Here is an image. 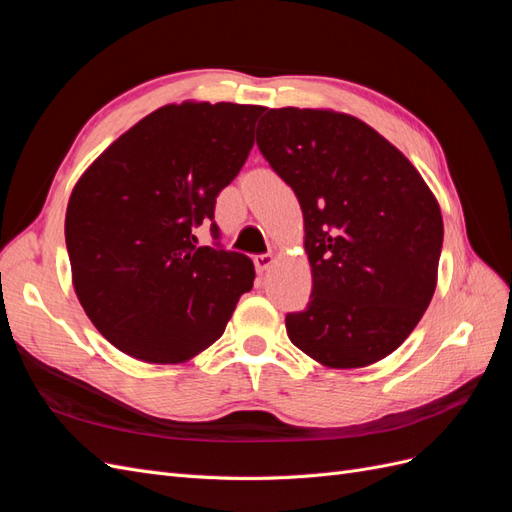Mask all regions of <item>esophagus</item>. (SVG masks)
Instances as JSON below:
<instances>
[{
    "label": "esophagus",
    "mask_w": 512,
    "mask_h": 512,
    "mask_svg": "<svg viewBox=\"0 0 512 512\" xmlns=\"http://www.w3.org/2000/svg\"><path fill=\"white\" fill-rule=\"evenodd\" d=\"M273 262H275V258H273L271 254H260V256H256V258H254L256 273H258V275L267 273V271L273 267Z\"/></svg>",
    "instance_id": "1"
}]
</instances>
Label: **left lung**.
I'll return each instance as SVG.
<instances>
[{
  "mask_svg": "<svg viewBox=\"0 0 512 512\" xmlns=\"http://www.w3.org/2000/svg\"><path fill=\"white\" fill-rule=\"evenodd\" d=\"M256 143L303 211L312 297L286 316L290 342L331 369L382 361L436 292V196L404 153L346 113L271 108Z\"/></svg>",
  "mask_w": 512,
  "mask_h": 512,
  "instance_id": "1",
  "label": "left lung"
}]
</instances>
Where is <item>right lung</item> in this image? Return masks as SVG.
<instances>
[{
	"mask_svg": "<svg viewBox=\"0 0 512 512\" xmlns=\"http://www.w3.org/2000/svg\"><path fill=\"white\" fill-rule=\"evenodd\" d=\"M265 106L166 104L76 181L66 211L72 284L94 327L138 361L175 365L222 337L254 284L252 260L196 245L239 175ZM218 239V226L211 224Z\"/></svg>",
	"mask_w": 512,
	"mask_h": 512,
	"instance_id": "right-lung-1",
	"label": "right lung"
}]
</instances>
